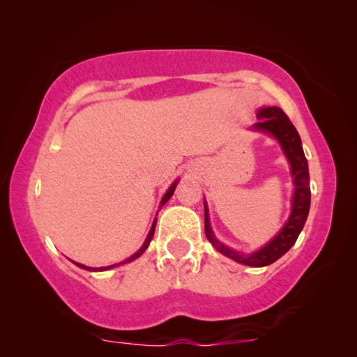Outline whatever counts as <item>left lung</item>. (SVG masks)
<instances>
[{
    "instance_id": "obj_1",
    "label": "left lung",
    "mask_w": 357,
    "mask_h": 357,
    "mask_svg": "<svg viewBox=\"0 0 357 357\" xmlns=\"http://www.w3.org/2000/svg\"><path fill=\"white\" fill-rule=\"evenodd\" d=\"M258 123L253 125V130L268 132L279 141V144L284 151L287 160L290 163V173L294 176L295 192L291 199V213L289 221L285 222L284 227L279 231L273 241H269L263 248L252 255H242L226 247L215 237L210 226L208 208H206V202L204 205L205 208V236L210 243L215 247L218 252L225 255V257L234 259V261L253 266V268H261L271 263L278 261V259L285 255L289 250L295 245L298 236L305 226L307 213H310L311 205V189H310V172H307V160L305 157L301 147V139L298 135L296 128L289 120V116L284 114V110L279 107H264L258 110Z\"/></svg>"
}]
</instances>
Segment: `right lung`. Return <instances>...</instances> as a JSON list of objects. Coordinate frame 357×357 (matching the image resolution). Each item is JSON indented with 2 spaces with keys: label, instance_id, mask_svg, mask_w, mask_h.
Wrapping results in <instances>:
<instances>
[{
  "label": "right lung",
  "instance_id": "obj_1",
  "mask_svg": "<svg viewBox=\"0 0 357 357\" xmlns=\"http://www.w3.org/2000/svg\"><path fill=\"white\" fill-rule=\"evenodd\" d=\"M176 184H178V181H174V183L169 185V189L167 190V194L163 195V199H162V202H160V206L162 205H165L167 204V202L169 200V197L173 195V192H174V189H176ZM155 225H157V218L155 220H153V222H152V227H151V231H149V234H147V238H146V242L142 243V247L137 250V252L132 255V257H130L128 259H125L123 263H120V264H125V263H131L132 259H136V258H139L142 253L146 252V248L149 247V243H151V241H152V237H153V232H155ZM75 263V261H73ZM78 268H82V269H86V271H107V269H112V268H115V266H120V264H112V266H105V268H88V266H84V264H79V263H75Z\"/></svg>",
  "mask_w": 357,
  "mask_h": 357
}]
</instances>
